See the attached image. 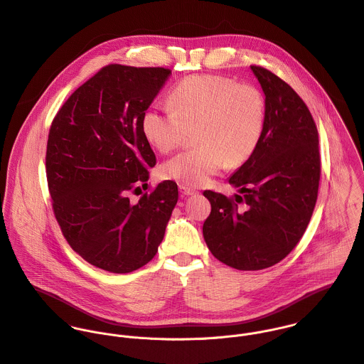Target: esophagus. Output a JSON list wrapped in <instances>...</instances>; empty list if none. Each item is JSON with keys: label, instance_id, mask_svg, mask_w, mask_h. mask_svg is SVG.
Wrapping results in <instances>:
<instances>
[{"label": "esophagus", "instance_id": "1", "mask_svg": "<svg viewBox=\"0 0 364 364\" xmlns=\"http://www.w3.org/2000/svg\"><path fill=\"white\" fill-rule=\"evenodd\" d=\"M178 190H180L181 196H193V194H196V190H194V188H191V187H188V186H184V184H180V186H178Z\"/></svg>", "mask_w": 364, "mask_h": 364}]
</instances>
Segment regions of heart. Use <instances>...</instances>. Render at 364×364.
<instances>
[{
    "instance_id": "obj_1",
    "label": "heart",
    "mask_w": 364,
    "mask_h": 364,
    "mask_svg": "<svg viewBox=\"0 0 364 364\" xmlns=\"http://www.w3.org/2000/svg\"><path fill=\"white\" fill-rule=\"evenodd\" d=\"M173 109L151 106L141 116L147 141L160 153L176 150L196 129L197 149L161 166V176L203 186L225 166L235 168L257 151L267 124V100L254 85L220 75H191L170 92Z\"/></svg>"
}]
</instances>
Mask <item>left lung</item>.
I'll return each mask as SVG.
<instances>
[{
	"mask_svg": "<svg viewBox=\"0 0 364 364\" xmlns=\"http://www.w3.org/2000/svg\"><path fill=\"white\" fill-rule=\"evenodd\" d=\"M251 69L267 100L262 140L228 180L241 194L203 193L211 204L203 225L205 244L218 261L240 271L269 268L298 245L321 180L319 136L306 103L271 70Z\"/></svg>",
	"mask_w": 364,
	"mask_h": 364,
	"instance_id": "left-lung-1",
	"label": "left lung"
}]
</instances>
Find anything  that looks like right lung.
<instances>
[{
	"label": "right lung",
	"instance_id": "obj_1",
	"mask_svg": "<svg viewBox=\"0 0 364 364\" xmlns=\"http://www.w3.org/2000/svg\"><path fill=\"white\" fill-rule=\"evenodd\" d=\"M171 70L119 63L103 66L55 114L46 144L52 210L70 248L113 274L150 262L178 200L166 180L133 204L129 193L147 186L156 156L141 116Z\"/></svg>",
	"mask_w": 364,
	"mask_h": 364
}]
</instances>
